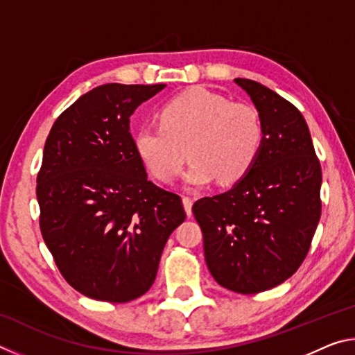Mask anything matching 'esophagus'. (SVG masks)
I'll list each match as a JSON object with an SVG mask.
<instances>
[{
	"instance_id": "obj_1",
	"label": "esophagus",
	"mask_w": 355,
	"mask_h": 355,
	"mask_svg": "<svg viewBox=\"0 0 355 355\" xmlns=\"http://www.w3.org/2000/svg\"><path fill=\"white\" fill-rule=\"evenodd\" d=\"M192 199L191 197H188V196H183V205H184V211H186V214L188 216H191L192 214Z\"/></svg>"
}]
</instances>
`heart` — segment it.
I'll return each instance as SVG.
<instances>
[{
  "mask_svg": "<svg viewBox=\"0 0 355 355\" xmlns=\"http://www.w3.org/2000/svg\"><path fill=\"white\" fill-rule=\"evenodd\" d=\"M156 119L158 125L136 131L133 146L144 167L163 183L180 175L188 148V188H205L216 178L224 186L235 184L252 171L264 146V125L254 105L205 87L178 94Z\"/></svg>",
  "mask_w": 355,
  "mask_h": 355,
  "instance_id": "obj_1",
  "label": "heart"
}]
</instances>
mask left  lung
Segmentation results:
<instances>
[{"mask_svg": "<svg viewBox=\"0 0 355 355\" xmlns=\"http://www.w3.org/2000/svg\"><path fill=\"white\" fill-rule=\"evenodd\" d=\"M264 125L252 171L230 191L192 205L209 272L227 290L255 294L284 284L309 254L321 218V164L296 106L263 84L235 78Z\"/></svg>", "mask_w": 355, "mask_h": 355, "instance_id": "obj_1", "label": "left lung"}]
</instances>
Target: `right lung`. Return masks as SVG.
Instances as JSON below:
<instances>
[{"label": "right lung", "mask_w": 355, "mask_h": 355, "mask_svg": "<svg viewBox=\"0 0 355 355\" xmlns=\"http://www.w3.org/2000/svg\"><path fill=\"white\" fill-rule=\"evenodd\" d=\"M166 84H103L56 119L37 173L40 232L70 286L123 304L153 285L182 197L147 178L130 116Z\"/></svg>", "instance_id": "add662e5"}]
</instances>
